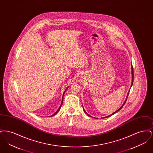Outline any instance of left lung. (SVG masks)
I'll use <instances>...</instances> for the list:
<instances>
[{
  "mask_svg": "<svg viewBox=\"0 0 153 153\" xmlns=\"http://www.w3.org/2000/svg\"><path fill=\"white\" fill-rule=\"evenodd\" d=\"M132 84H131V86H132V84H133V80H134V71H133V68H132ZM128 96H127V97H128ZM126 100H127V99H126V101H125V102H124V104H123V105H122V107H120V108H119V109H117V111H115V112H114V113H113V114H111V115H109V116H108V117H102V118H105V117H111V116H112V115H114V114H115V113H116V112H117V111H119V110H120V109H122V107H123V105H124V104H125V102H126ZM84 112H85V114H87V115H88V117H91V116H90V115H88V114L87 113V112H86V111H85V109H84Z\"/></svg>",
  "mask_w": 153,
  "mask_h": 153,
  "instance_id": "left-lung-1",
  "label": "left lung"
}]
</instances>
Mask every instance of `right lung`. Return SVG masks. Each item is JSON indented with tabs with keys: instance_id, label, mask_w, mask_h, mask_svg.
Instances as JSON below:
<instances>
[{
	"instance_id": "1",
	"label": "right lung",
	"mask_w": 153,
	"mask_h": 153,
	"mask_svg": "<svg viewBox=\"0 0 153 153\" xmlns=\"http://www.w3.org/2000/svg\"><path fill=\"white\" fill-rule=\"evenodd\" d=\"M65 91H65V92H64V94H65ZM62 99H63V98H62ZM62 103H61V105H60V107H59V108H58V110H57V111H56V112H55V113H54V114H53V115H51V117H53V116H54V115H56V114H57V112H58V111H59V109H60V108H61V105H62Z\"/></svg>"
}]
</instances>
